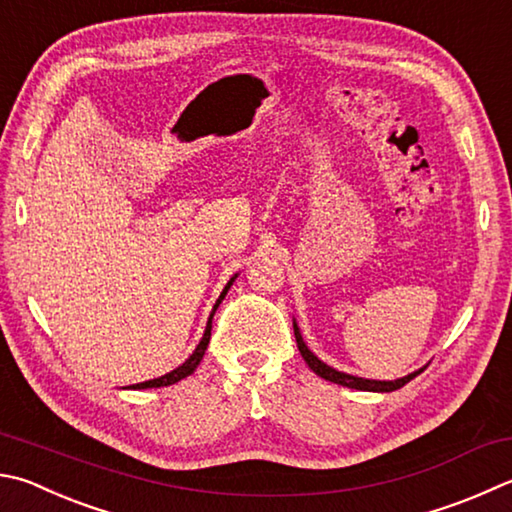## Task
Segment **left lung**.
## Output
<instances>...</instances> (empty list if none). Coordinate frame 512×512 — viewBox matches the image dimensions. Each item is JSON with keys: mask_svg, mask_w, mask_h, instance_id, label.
<instances>
[{"mask_svg": "<svg viewBox=\"0 0 512 512\" xmlns=\"http://www.w3.org/2000/svg\"><path fill=\"white\" fill-rule=\"evenodd\" d=\"M293 331H295V342H297V349H300L302 358L306 365H309L315 374H318L320 378L329 380V383H336V385H342V387H351V389H362V392H394V389H401L405 383H410V380L414 376L421 374L423 369L414 371V374L405 376V378H398V380H367V378H358V376H349V374H342V371L333 369L329 365H324V362L320 358H315L313 353L309 351V347L304 345L302 340V333L300 329H297V324L293 322Z\"/></svg>", "mask_w": 512, "mask_h": 512, "instance_id": "1", "label": "left lung"}]
</instances>
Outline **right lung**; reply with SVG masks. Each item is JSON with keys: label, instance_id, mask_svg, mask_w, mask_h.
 <instances>
[{"label": "right lung", "instance_id": "1", "mask_svg": "<svg viewBox=\"0 0 512 512\" xmlns=\"http://www.w3.org/2000/svg\"><path fill=\"white\" fill-rule=\"evenodd\" d=\"M237 277V275H235ZM235 277H232V280L226 284V288H224V293L219 295V300H217V304H215V309H212V315H215V311H217V306L221 304V300H224L226 297V293H228V288L232 286V282H235ZM212 315H210V320H208V327H206V333H203V338H201V342L197 345V349H194V353L192 356L183 362L181 367H176L174 371H170V374H165V376H161V378H154V380H145V383H138V385H132L134 389H150V387H165V385H174V383H179L181 378H185V376H190L194 369H197V365L201 362V358H203V353H206V347H208V342H210V331H212Z\"/></svg>", "mask_w": 512, "mask_h": 512}]
</instances>
